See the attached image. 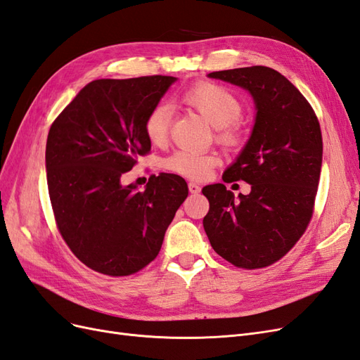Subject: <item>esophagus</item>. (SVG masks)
Instances as JSON below:
<instances>
[{
    "instance_id": "obj_1",
    "label": "esophagus",
    "mask_w": 360,
    "mask_h": 360,
    "mask_svg": "<svg viewBox=\"0 0 360 360\" xmlns=\"http://www.w3.org/2000/svg\"><path fill=\"white\" fill-rule=\"evenodd\" d=\"M188 188H189V192H191V193H193V195H197V193H200V192H201L200 184L193 183V181H191V183L188 184Z\"/></svg>"
}]
</instances>
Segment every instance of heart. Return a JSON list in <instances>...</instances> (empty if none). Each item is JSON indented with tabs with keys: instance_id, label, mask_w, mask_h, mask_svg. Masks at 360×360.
Returning <instances> with one entry per match:
<instances>
[{
	"instance_id": "b5f03b06",
	"label": "heart",
	"mask_w": 360,
	"mask_h": 360,
	"mask_svg": "<svg viewBox=\"0 0 360 360\" xmlns=\"http://www.w3.org/2000/svg\"><path fill=\"white\" fill-rule=\"evenodd\" d=\"M181 102L217 129V138L222 144H238L240 130L236 126V122L242 115V103L231 91L217 84L201 82L184 91ZM169 122L171 111L167 105H158L148 112L144 129L151 144H165L169 132ZM217 163H219V158L214 153L179 150L163 160V167L183 177L204 179Z\"/></svg>"
}]
</instances>
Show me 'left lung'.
<instances>
[{"instance_id":"obj_1","label":"left lung","mask_w":360,"mask_h":360,"mask_svg":"<svg viewBox=\"0 0 360 360\" xmlns=\"http://www.w3.org/2000/svg\"><path fill=\"white\" fill-rule=\"evenodd\" d=\"M246 90L254 101L250 135L222 180H245L248 195L214 183L202 188L210 210L202 219L212 248L231 264H274L296 245L311 221L317 195L323 139L317 115L284 75L240 68L207 75Z\"/></svg>"}]
</instances>
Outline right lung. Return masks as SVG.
Wrapping results in <instances>:
<instances>
[{
	"label": "right lung",
	"mask_w": 360,
	"mask_h": 360,
	"mask_svg": "<svg viewBox=\"0 0 360 360\" xmlns=\"http://www.w3.org/2000/svg\"><path fill=\"white\" fill-rule=\"evenodd\" d=\"M174 76L96 79L49 129L46 177L58 230L85 266L127 276L153 261L188 184L176 174L151 176L144 191L123 174L151 143L144 123Z\"/></svg>",
	"instance_id": "right-lung-1"
}]
</instances>
